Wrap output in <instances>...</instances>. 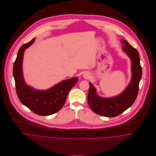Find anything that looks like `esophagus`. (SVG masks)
Instances as JSON below:
<instances>
[{"label": "esophagus", "mask_w": 156, "mask_h": 156, "mask_svg": "<svg viewBox=\"0 0 156 156\" xmlns=\"http://www.w3.org/2000/svg\"><path fill=\"white\" fill-rule=\"evenodd\" d=\"M84 77H87V78H88L89 76V75L87 74H84Z\"/></svg>", "instance_id": "34e87169"}]
</instances>
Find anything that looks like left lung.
Returning <instances> with one entry per match:
<instances>
[{
    "label": "left lung",
    "instance_id": "8db88e82",
    "mask_svg": "<svg viewBox=\"0 0 156 156\" xmlns=\"http://www.w3.org/2000/svg\"><path fill=\"white\" fill-rule=\"evenodd\" d=\"M122 49L130 57L132 61V77L129 85L121 94L113 98H105L99 97L96 89L89 83L88 101L92 111L98 115L115 117L123 113L133 104L139 90V85L142 77V67L139 54L137 50L127 41L122 40Z\"/></svg>",
    "mask_w": 156,
    "mask_h": 156
}]
</instances>
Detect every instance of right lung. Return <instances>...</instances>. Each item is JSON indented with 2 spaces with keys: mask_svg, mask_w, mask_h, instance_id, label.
<instances>
[{
  "mask_svg": "<svg viewBox=\"0 0 156 156\" xmlns=\"http://www.w3.org/2000/svg\"><path fill=\"white\" fill-rule=\"evenodd\" d=\"M35 39L20 48L13 67L17 96L23 105L35 113L47 116L59 111L64 105L69 90L78 82V77H73L59 82L45 90H38L27 86L23 79L22 62L24 50L33 44Z\"/></svg>",
  "mask_w": 156,
  "mask_h": 156,
  "instance_id": "obj_1",
  "label": "right lung"
}]
</instances>
